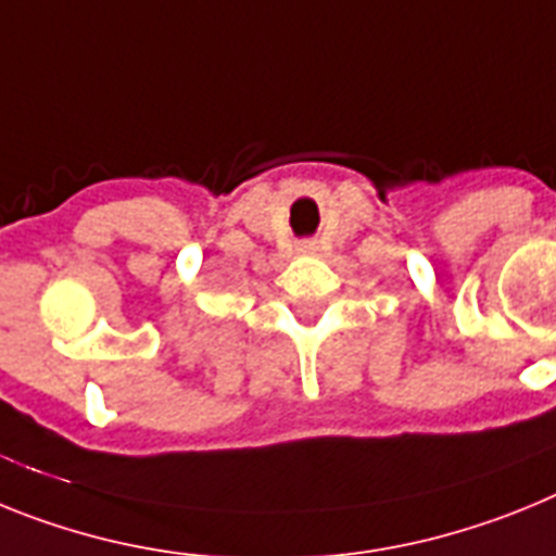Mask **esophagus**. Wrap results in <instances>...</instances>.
<instances>
[{
  "mask_svg": "<svg viewBox=\"0 0 556 556\" xmlns=\"http://www.w3.org/2000/svg\"><path fill=\"white\" fill-rule=\"evenodd\" d=\"M299 251H302V254H313V251H316V243H313V240H302V243H299Z\"/></svg>",
  "mask_w": 556,
  "mask_h": 556,
  "instance_id": "obj_1",
  "label": "esophagus"
}]
</instances>
